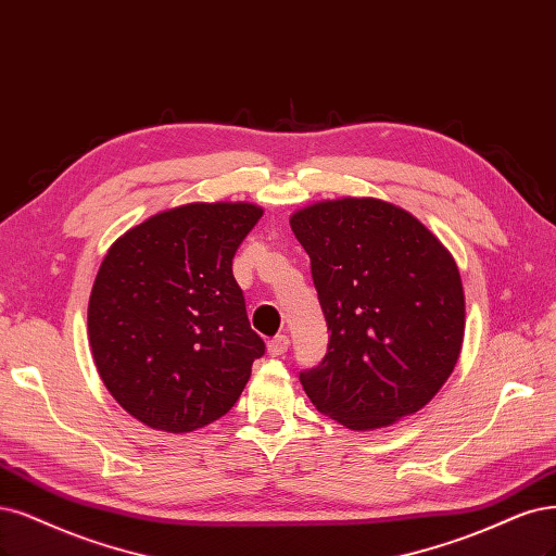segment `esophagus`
Here are the masks:
<instances>
[{
	"mask_svg": "<svg viewBox=\"0 0 556 556\" xmlns=\"http://www.w3.org/2000/svg\"><path fill=\"white\" fill-rule=\"evenodd\" d=\"M287 350H290V338H287V336H276L274 340H269V354L271 356H282Z\"/></svg>",
	"mask_w": 556,
	"mask_h": 556,
	"instance_id": "obj_1",
	"label": "esophagus"
}]
</instances>
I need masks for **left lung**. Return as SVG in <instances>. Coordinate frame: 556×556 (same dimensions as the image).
I'll list each match as a JSON object with an SVG mask.
<instances>
[{
    "instance_id": "1",
    "label": "left lung",
    "mask_w": 556,
    "mask_h": 556,
    "mask_svg": "<svg viewBox=\"0 0 556 556\" xmlns=\"http://www.w3.org/2000/svg\"><path fill=\"white\" fill-rule=\"evenodd\" d=\"M290 225L329 327L327 356L299 375L313 405L350 430L387 428L424 409L465 338L451 253L405 208L375 198L315 202Z\"/></svg>"
}]
</instances>
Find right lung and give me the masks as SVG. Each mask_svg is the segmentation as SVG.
Returning <instances> with one entry per match:
<instances>
[{
	"instance_id": "right-lung-1",
	"label": "right lung",
	"mask_w": 556,
	"mask_h": 556,
	"mask_svg": "<svg viewBox=\"0 0 556 556\" xmlns=\"http://www.w3.org/2000/svg\"><path fill=\"white\" fill-rule=\"evenodd\" d=\"M262 218L251 202H193L112 243L89 296V344L105 389L144 426L193 432L235 407L264 340L232 274Z\"/></svg>"
}]
</instances>
